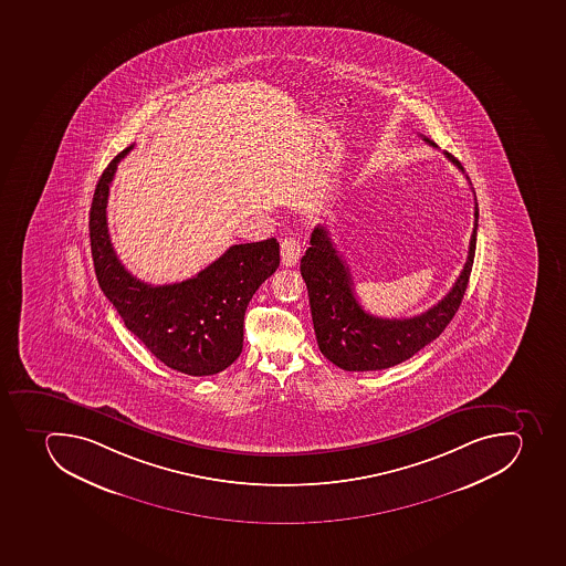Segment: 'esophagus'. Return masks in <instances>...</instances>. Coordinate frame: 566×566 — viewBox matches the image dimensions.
<instances>
[{
  "mask_svg": "<svg viewBox=\"0 0 566 566\" xmlns=\"http://www.w3.org/2000/svg\"><path fill=\"white\" fill-rule=\"evenodd\" d=\"M301 242L295 237L283 238L281 242V263L283 266H294L300 262Z\"/></svg>",
  "mask_w": 566,
  "mask_h": 566,
  "instance_id": "obj_1",
  "label": "esophagus"
}]
</instances>
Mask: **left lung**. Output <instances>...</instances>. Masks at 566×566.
<instances>
[{
  "label": "left lung",
  "mask_w": 566,
  "mask_h": 566,
  "mask_svg": "<svg viewBox=\"0 0 566 566\" xmlns=\"http://www.w3.org/2000/svg\"><path fill=\"white\" fill-rule=\"evenodd\" d=\"M423 139L436 147V143ZM444 156L462 170L455 157L448 153ZM476 229L479 205H475V223L464 269L436 306L416 317L381 318L361 308L346 262L333 245L328 229L318 223L306 254L301 258V276L308 289L315 337L324 357L344 370H380L409 360L436 340L457 314L468 289Z\"/></svg>",
  "instance_id": "obj_1"
}]
</instances>
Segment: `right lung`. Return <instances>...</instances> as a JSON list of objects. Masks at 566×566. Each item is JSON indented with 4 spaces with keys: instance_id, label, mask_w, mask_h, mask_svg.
<instances>
[{
    "instance_id": "1",
    "label": "right lung",
    "mask_w": 566,
    "mask_h": 566,
    "mask_svg": "<svg viewBox=\"0 0 566 566\" xmlns=\"http://www.w3.org/2000/svg\"><path fill=\"white\" fill-rule=\"evenodd\" d=\"M125 148L107 165L91 202V254L96 280L128 332L157 360L190 376L217 375L231 366L243 347V317L249 301L280 266L276 238L238 243L181 283L154 286L122 265L107 229V199Z\"/></svg>"
}]
</instances>
